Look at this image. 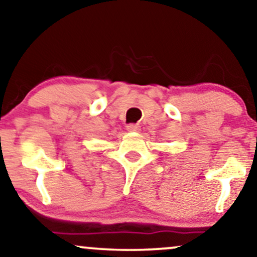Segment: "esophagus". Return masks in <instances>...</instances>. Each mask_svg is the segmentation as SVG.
I'll return each mask as SVG.
<instances>
[{
  "instance_id": "esophagus-1",
  "label": "esophagus",
  "mask_w": 257,
  "mask_h": 257,
  "mask_svg": "<svg viewBox=\"0 0 257 257\" xmlns=\"http://www.w3.org/2000/svg\"><path fill=\"white\" fill-rule=\"evenodd\" d=\"M140 129H141V126H140L139 124H135V123H131V124L126 125V131L128 132L138 133V132H140Z\"/></svg>"
}]
</instances>
